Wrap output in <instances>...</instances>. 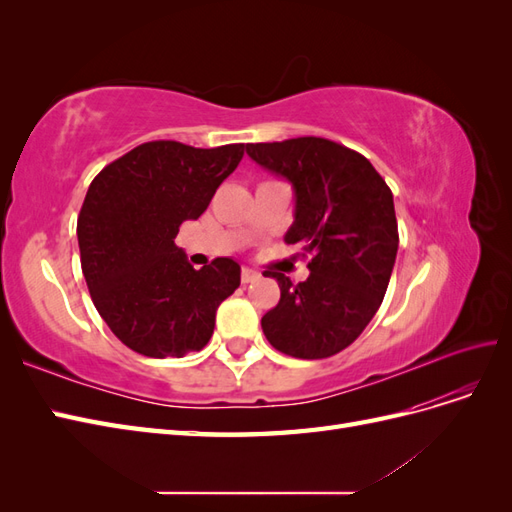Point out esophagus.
Masks as SVG:
<instances>
[{
	"mask_svg": "<svg viewBox=\"0 0 512 512\" xmlns=\"http://www.w3.org/2000/svg\"><path fill=\"white\" fill-rule=\"evenodd\" d=\"M258 277H260V273H256L252 269H241V282L243 284H250V282L258 280Z\"/></svg>",
	"mask_w": 512,
	"mask_h": 512,
	"instance_id": "1",
	"label": "esophagus"
}]
</instances>
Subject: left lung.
I'll return each mask as SVG.
<instances>
[{"label": "left lung", "mask_w": 512, "mask_h": 512, "mask_svg": "<svg viewBox=\"0 0 512 512\" xmlns=\"http://www.w3.org/2000/svg\"><path fill=\"white\" fill-rule=\"evenodd\" d=\"M245 149L292 183L294 222L284 241L312 254L305 282L265 271L282 297L262 316V333L294 359H327L363 333L384 299L399 245L393 192L365 156L329 138Z\"/></svg>", "instance_id": "8db88e82"}]
</instances>
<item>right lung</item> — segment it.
<instances>
[{"label": "right lung", "instance_id": "obj_1", "mask_svg": "<svg viewBox=\"0 0 512 512\" xmlns=\"http://www.w3.org/2000/svg\"><path fill=\"white\" fill-rule=\"evenodd\" d=\"M245 145L196 149L151 141L104 166L76 222L81 267L98 314L130 350L166 359L203 350L215 312L241 284L232 258L194 269L175 245L243 158Z\"/></svg>", "mask_w": 512, "mask_h": 512}]
</instances>
